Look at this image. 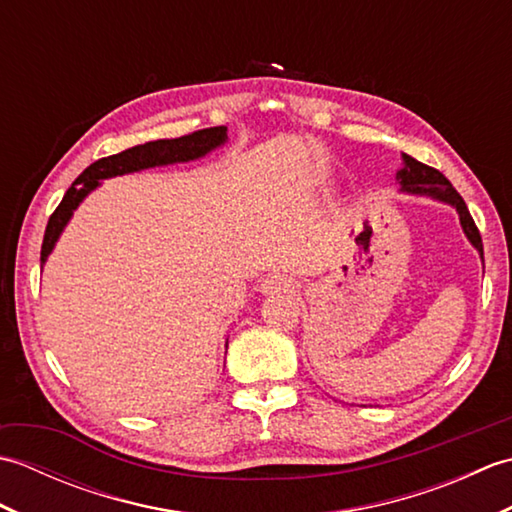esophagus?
<instances>
[{"instance_id":"1","label":"esophagus","mask_w":512,"mask_h":512,"mask_svg":"<svg viewBox=\"0 0 512 512\" xmlns=\"http://www.w3.org/2000/svg\"><path fill=\"white\" fill-rule=\"evenodd\" d=\"M295 288V281L288 275H270L262 281V292L264 295H281V292H290Z\"/></svg>"}]
</instances>
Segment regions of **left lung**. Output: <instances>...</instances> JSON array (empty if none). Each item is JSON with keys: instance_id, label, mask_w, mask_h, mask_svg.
<instances>
[{"instance_id": "1", "label": "left lung", "mask_w": 512, "mask_h": 512, "mask_svg": "<svg viewBox=\"0 0 512 512\" xmlns=\"http://www.w3.org/2000/svg\"><path fill=\"white\" fill-rule=\"evenodd\" d=\"M396 182L400 184V193L407 195H420V198H431L453 206L460 215V224L466 239L473 244V248L480 253L482 262H484V246H482V237L477 226L473 222V217L466 209V204L462 200V195L453 189V184L442 176L438 169L422 165L416 158H411L407 154H402V167L396 171Z\"/></svg>"}]
</instances>
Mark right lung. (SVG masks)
Returning <instances> with one entry per match:
<instances>
[{
  "mask_svg": "<svg viewBox=\"0 0 512 512\" xmlns=\"http://www.w3.org/2000/svg\"><path fill=\"white\" fill-rule=\"evenodd\" d=\"M226 140V127H209L200 129V132H193L189 136L171 140H151V143L136 145L132 149L121 151V154L92 162V165L72 182V187L65 191L61 204L57 206V211L50 215L46 235H43L41 244V264L48 262V255L52 253L54 246H57L63 228L68 226L74 211L79 209V204L88 198L96 187H101V180L125 176V173H136L143 169L176 165V162L200 160L217 147L226 145Z\"/></svg>",
  "mask_w": 512,
  "mask_h": 512,
  "instance_id": "add662e5",
  "label": "right lung"
}]
</instances>
